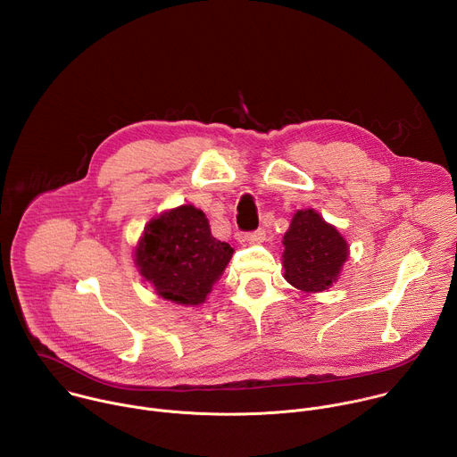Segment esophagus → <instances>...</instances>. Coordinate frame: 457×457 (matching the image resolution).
I'll list each match as a JSON object with an SVG mask.
<instances>
[{
	"instance_id": "esophagus-1",
	"label": "esophagus",
	"mask_w": 457,
	"mask_h": 457,
	"mask_svg": "<svg viewBox=\"0 0 457 457\" xmlns=\"http://www.w3.org/2000/svg\"><path fill=\"white\" fill-rule=\"evenodd\" d=\"M244 240L249 242V244H260V242L266 240V231H264V229H256V231H253V233L244 235Z\"/></svg>"
}]
</instances>
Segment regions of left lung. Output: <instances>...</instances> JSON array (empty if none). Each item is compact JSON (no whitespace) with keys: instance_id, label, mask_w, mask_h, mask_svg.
I'll list each match as a JSON object with an SVG mask.
<instances>
[{"instance_id":"8db88e82","label":"left lung","mask_w":457,"mask_h":457,"mask_svg":"<svg viewBox=\"0 0 457 457\" xmlns=\"http://www.w3.org/2000/svg\"><path fill=\"white\" fill-rule=\"evenodd\" d=\"M284 278L303 293H321L338 282L349 258L342 233L316 210H298L284 235Z\"/></svg>"}]
</instances>
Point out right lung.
<instances>
[{"mask_svg": "<svg viewBox=\"0 0 457 457\" xmlns=\"http://www.w3.org/2000/svg\"><path fill=\"white\" fill-rule=\"evenodd\" d=\"M231 256L233 247L212 235L204 212L182 204L146 224L134 262L161 298L195 307L206 302Z\"/></svg>", "mask_w": 457, "mask_h": 457, "instance_id": "right-lung-1", "label": "right lung"}]
</instances>
